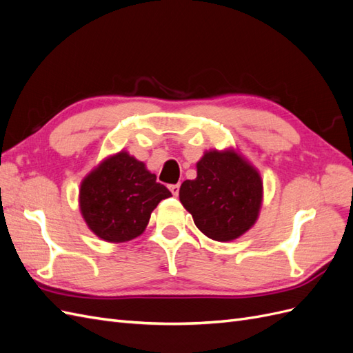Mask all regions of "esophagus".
Returning <instances> with one entry per match:
<instances>
[{
	"instance_id": "1",
	"label": "esophagus",
	"mask_w": 353,
	"mask_h": 353,
	"mask_svg": "<svg viewBox=\"0 0 353 353\" xmlns=\"http://www.w3.org/2000/svg\"><path fill=\"white\" fill-rule=\"evenodd\" d=\"M169 190H170V193H172L174 196H178V193H179V184L169 185Z\"/></svg>"
}]
</instances>
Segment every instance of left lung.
I'll return each mask as SVG.
<instances>
[{
    "mask_svg": "<svg viewBox=\"0 0 353 353\" xmlns=\"http://www.w3.org/2000/svg\"><path fill=\"white\" fill-rule=\"evenodd\" d=\"M179 200L205 236L231 241L258 218L262 181L237 153L209 152L197 163V178L181 184Z\"/></svg>",
    "mask_w": 353,
    "mask_h": 353,
    "instance_id": "obj_1",
    "label": "left lung"
}]
</instances>
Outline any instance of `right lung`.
<instances>
[{
	"instance_id": "1",
	"label": "right lung",
	"mask_w": 353,
	"mask_h": 353,
	"mask_svg": "<svg viewBox=\"0 0 353 353\" xmlns=\"http://www.w3.org/2000/svg\"><path fill=\"white\" fill-rule=\"evenodd\" d=\"M170 196L143 162L121 152L82 181L79 203L94 234L105 241L122 243L140 236L159 201Z\"/></svg>"
}]
</instances>
